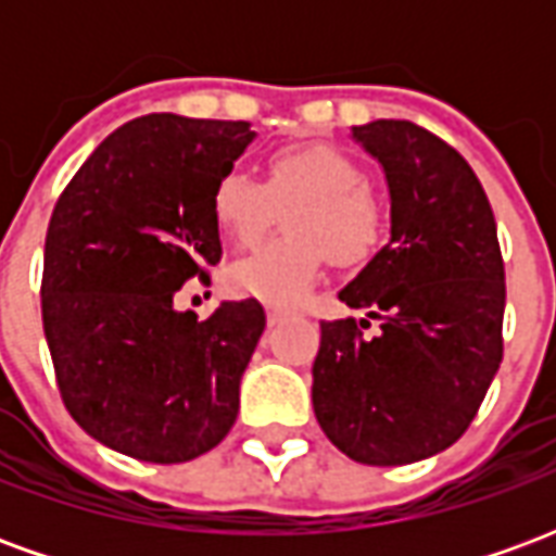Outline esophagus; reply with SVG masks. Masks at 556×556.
<instances>
[{"mask_svg":"<svg viewBox=\"0 0 556 556\" xmlns=\"http://www.w3.org/2000/svg\"><path fill=\"white\" fill-rule=\"evenodd\" d=\"M291 313L286 309H279V306H267V325H279V321H286Z\"/></svg>","mask_w":556,"mask_h":556,"instance_id":"obj_1","label":"esophagus"}]
</instances>
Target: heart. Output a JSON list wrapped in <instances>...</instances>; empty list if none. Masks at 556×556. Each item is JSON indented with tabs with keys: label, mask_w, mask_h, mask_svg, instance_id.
<instances>
[{
	"label": "heart",
	"mask_w": 556,
	"mask_h": 556,
	"mask_svg": "<svg viewBox=\"0 0 556 556\" xmlns=\"http://www.w3.org/2000/svg\"><path fill=\"white\" fill-rule=\"evenodd\" d=\"M289 238H279L229 267V289L267 303H291L313 286L325 258L354 265L381 238V205L366 190V172L333 146L282 148L267 160V187L229 169L214 187L211 211L223 238L253 247L277 207L291 205Z\"/></svg>",
	"instance_id": "b5f03b06"
}]
</instances>
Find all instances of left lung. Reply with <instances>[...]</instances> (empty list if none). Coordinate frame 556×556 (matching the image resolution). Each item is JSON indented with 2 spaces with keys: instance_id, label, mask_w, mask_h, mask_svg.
I'll return each mask as SVG.
<instances>
[{
  "instance_id": "8db88e82",
  "label": "left lung",
  "mask_w": 556,
  "mask_h": 556,
  "mask_svg": "<svg viewBox=\"0 0 556 556\" xmlns=\"http://www.w3.org/2000/svg\"><path fill=\"white\" fill-rule=\"evenodd\" d=\"M384 169L390 243L339 291L366 318L321 321L313 363L318 426L361 465H410L455 443L503 361V258L489 195L429 130L378 118L351 127Z\"/></svg>"
}]
</instances>
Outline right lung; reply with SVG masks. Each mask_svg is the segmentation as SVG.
I'll return each mask as SVG.
<instances>
[{
	"label": "right lung",
	"instance_id": "right-lung-1",
	"mask_svg": "<svg viewBox=\"0 0 556 556\" xmlns=\"http://www.w3.org/2000/svg\"><path fill=\"white\" fill-rule=\"evenodd\" d=\"M253 139L250 122L142 115L103 139L55 202L43 337L65 408L115 453L190 462L238 419L265 309L223 301L199 321L175 309V291L219 262L211 195Z\"/></svg>",
	"mask_w": 556,
	"mask_h": 556
}]
</instances>
